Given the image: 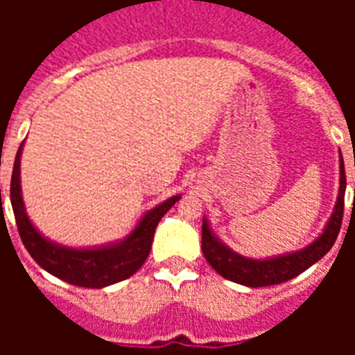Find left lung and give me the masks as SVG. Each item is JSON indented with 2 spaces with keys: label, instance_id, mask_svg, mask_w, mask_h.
Here are the masks:
<instances>
[{
  "label": "left lung",
  "instance_id": "8db88e82",
  "mask_svg": "<svg viewBox=\"0 0 355 355\" xmlns=\"http://www.w3.org/2000/svg\"><path fill=\"white\" fill-rule=\"evenodd\" d=\"M345 191H347V177H345V162L339 150V193H337L336 206L324 228L313 241L291 252L276 254L267 258H250L236 252L227 243L221 241L211 230L208 219L202 217V254L206 261L223 278L247 287H267L291 280L317 263L334 247L337 234L341 230Z\"/></svg>",
  "mask_w": 355,
  "mask_h": 355
}]
</instances>
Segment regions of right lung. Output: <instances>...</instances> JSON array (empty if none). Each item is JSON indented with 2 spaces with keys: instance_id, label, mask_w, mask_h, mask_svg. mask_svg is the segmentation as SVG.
<instances>
[{
  "instance_id": "obj_1",
  "label": "right lung",
  "mask_w": 355,
  "mask_h": 355,
  "mask_svg": "<svg viewBox=\"0 0 355 355\" xmlns=\"http://www.w3.org/2000/svg\"><path fill=\"white\" fill-rule=\"evenodd\" d=\"M21 150L24 144L19 145L14 160L12 178H10V205L16 217L19 237L36 263L49 275L57 276L71 286L92 287V289H101L130 278L149 256L158 223L169 211V208L175 206L180 195H173L155 208L145 211L136 223V227L123 239L96 245V247H68L44 236L27 216L24 195H21V178H19Z\"/></svg>"
}]
</instances>
